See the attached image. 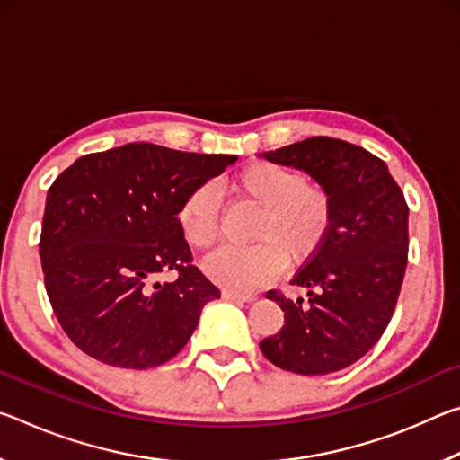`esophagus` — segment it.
Segmentation results:
<instances>
[{"instance_id":"1","label":"esophagus","mask_w":460,"mask_h":460,"mask_svg":"<svg viewBox=\"0 0 460 460\" xmlns=\"http://www.w3.org/2000/svg\"><path fill=\"white\" fill-rule=\"evenodd\" d=\"M221 296L225 300H231V302H252L253 296H247V294H237L233 290H223Z\"/></svg>"}]
</instances>
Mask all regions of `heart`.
Here are the masks:
<instances>
[{
  "instance_id": "heart-1",
  "label": "heart",
  "mask_w": 460,
  "mask_h": 460,
  "mask_svg": "<svg viewBox=\"0 0 460 460\" xmlns=\"http://www.w3.org/2000/svg\"><path fill=\"white\" fill-rule=\"evenodd\" d=\"M231 192L255 208L247 247H223L202 263L207 276L227 290L249 294L274 279L288 263L305 268L324 252L334 229V200L323 184L276 162H252L229 181ZM176 223L186 245L205 252L219 239L221 200L200 182L184 194Z\"/></svg>"
}]
</instances>
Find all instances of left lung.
Returning a JSON list of instances; mask_svg holds the SVG:
<instances>
[{
  "label": "left lung",
  "mask_w": 460,
  "mask_h": 460,
  "mask_svg": "<svg viewBox=\"0 0 460 460\" xmlns=\"http://www.w3.org/2000/svg\"><path fill=\"white\" fill-rule=\"evenodd\" d=\"M308 172L334 200V229L324 252L290 284L308 290L292 302L266 296L284 310V326L260 342L286 371L324 376L345 369L381 339L398 305L408 263V202L384 160L334 137H308L263 154Z\"/></svg>",
  "instance_id": "obj_1"
}]
</instances>
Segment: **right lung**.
<instances>
[{"label": "right lung", "instance_id": "right-lung-1", "mask_svg": "<svg viewBox=\"0 0 460 460\" xmlns=\"http://www.w3.org/2000/svg\"><path fill=\"white\" fill-rule=\"evenodd\" d=\"M237 155L126 144L81 155L57 176L40 233L44 286L62 331L83 353L126 369L166 363L221 292L192 266L176 208ZM177 271L174 283L151 284Z\"/></svg>", "mask_w": 460, "mask_h": 460}]
</instances>
